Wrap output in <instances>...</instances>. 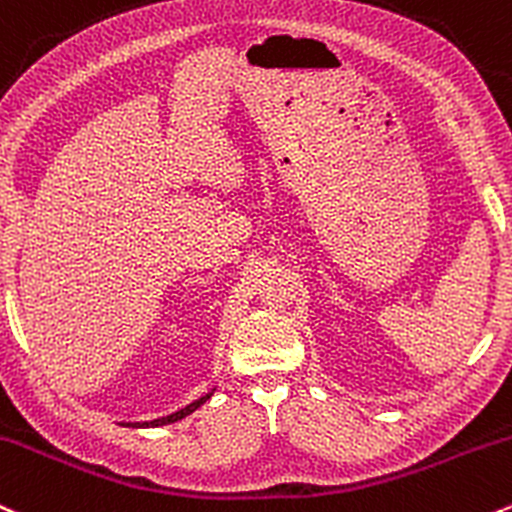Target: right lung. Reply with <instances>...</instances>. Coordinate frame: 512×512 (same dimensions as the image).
I'll list each match as a JSON object with an SVG mask.
<instances>
[{
    "label": "right lung",
    "mask_w": 512,
    "mask_h": 512,
    "mask_svg": "<svg viewBox=\"0 0 512 512\" xmlns=\"http://www.w3.org/2000/svg\"><path fill=\"white\" fill-rule=\"evenodd\" d=\"M211 398V393H206V396H201L199 401H194V403H189L187 408H182V411H177V413H172V415H167V418H157V420H150V423H126L128 428H160V425H170V423H177V420H182V418H187L189 413H194L196 408L201 406V403H206Z\"/></svg>",
    "instance_id": "1"
}]
</instances>
